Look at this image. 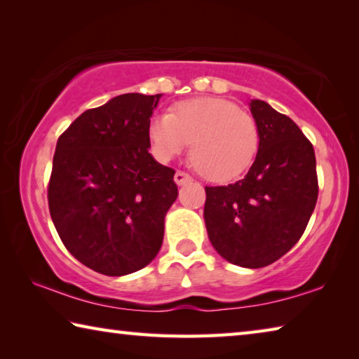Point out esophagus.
I'll return each instance as SVG.
<instances>
[{"mask_svg":"<svg viewBox=\"0 0 359 359\" xmlns=\"http://www.w3.org/2000/svg\"><path fill=\"white\" fill-rule=\"evenodd\" d=\"M190 180H191L190 175H188L184 171H177V172H175V175H174V182L177 185H185L187 182H190Z\"/></svg>","mask_w":359,"mask_h":359,"instance_id":"34e87169","label":"esophagus"}]
</instances>
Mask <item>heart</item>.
Returning <instances> with one entry per match:
<instances>
[{"mask_svg":"<svg viewBox=\"0 0 359 359\" xmlns=\"http://www.w3.org/2000/svg\"><path fill=\"white\" fill-rule=\"evenodd\" d=\"M149 139L160 161H169L191 142L193 166L214 182H226L245 172L259 144L255 120L234 102L222 98L177 102L171 114L150 120Z\"/></svg>","mask_w":359,"mask_h":359,"instance_id":"b5f03b06","label":"heart"}]
</instances>
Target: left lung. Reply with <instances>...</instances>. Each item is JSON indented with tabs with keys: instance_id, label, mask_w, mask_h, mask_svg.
I'll use <instances>...</instances> for the list:
<instances>
[{
	"instance_id": "obj_1",
	"label": "left lung",
	"mask_w": 359,
	"mask_h": 359,
	"mask_svg": "<svg viewBox=\"0 0 359 359\" xmlns=\"http://www.w3.org/2000/svg\"><path fill=\"white\" fill-rule=\"evenodd\" d=\"M259 144L252 168L228 187H205L204 222L217 253L257 269L293 248L318 198L317 161L293 120L266 101L248 102Z\"/></svg>"
}]
</instances>
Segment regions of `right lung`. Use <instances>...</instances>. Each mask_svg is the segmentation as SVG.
<instances>
[{"label": "right lung", "mask_w": 359, "mask_h": 359, "mask_svg": "<svg viewBox=\"0 0 359 359\" xmlns=\"http://www.w3.org/2000/svg\"><path fill=\"white\" fill-rule=\"evenodd\" d=\"M161 96H115L79 115L57 142L47 191L52 222L72 257L100 274H131L161 248L179 194L174 169L149 154Z\"/></svg>", "instance_id": "obj_1"}]
</instances>
